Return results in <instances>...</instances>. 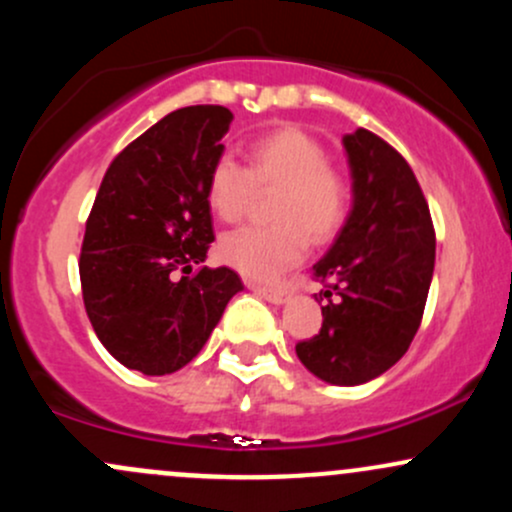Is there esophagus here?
<instances>
[{"label": "esophagus", "mask_w": 512, "mask_h": 512, "mask_svg": "<svg viewBox=\"0 0 512 512\" xmlns=\"http://www.w3.org/2000/svg\"><path fill=\"white\" fill-rule=\"evenodd\" d=\"M252 289H255V294H260L262 299L274 303V306H282V303L289 299V294H286L284 289H269V286H252Z\"/></svg>", "instance_id": "esophagus-1"}]
</instances>
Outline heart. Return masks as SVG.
Segmentation results:
<instances>
[{
    "instance_id": "b5f03b06",
    "label": "heart",
    "mask_w": 512,
    "mask_h": 512,
    "mask_svg": "<svg viewBox=\"0 0 512 512\" xmlns=\"http://www.w3.org/2000/svg\"><path fill=\"white\" fill-rule=\"evenodd\" d=\"M323 145L301 128H274L245 150V170L230 157L213 162L206 199L223 221H238L252 194L274 192L267 228H240L223 235L221 260L260 282L279 279L306 255L308 240L333 238L345 221L347 187L325 165Z\"/></svg>"
}]
</instances>
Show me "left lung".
I'll use <instances>...</instances> for the list:
<instances>
[{
  "instance_id": "obj_1",
  "label": "left lung",
  "mask_w": 512,
  "mask_h": 512,
  "mask_svg": "<svg viewBox=\"0 0 512 512\" xmlns=\"http://www.w3.org/2000/svg\"><path fill=\"white\" fill-rule=\"evenodd\" d=\"M352 209L313 265L328 284L323 325L296 355L325 384L359 386L391 369L420 328L435 269L430 209L408 162L367 128L342 136Z\"/></svg>"
}]
</instances>
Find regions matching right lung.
Returning a JSON list of instances; mask_svg holds the SVG:
<instances>
[{
  "label": "right lung",
  "instance_id": "add662e5",
  "mask_svg": "<svg viewBox=\"0 0 512 512\" xmlns=\"http://www.w3.org/2000/svg\"><path fill=\"white\" fill-rule=\"evenodd\" d=\"M230 121L211 104L167 114L116 155L87 218L84 308L106 352L145 376L192 362L243 291L233 269L201 265L213 243L206 179Z\"/></svg>",
  "mask_w": 512,
  "mask_h": 512
}]
</instances>
